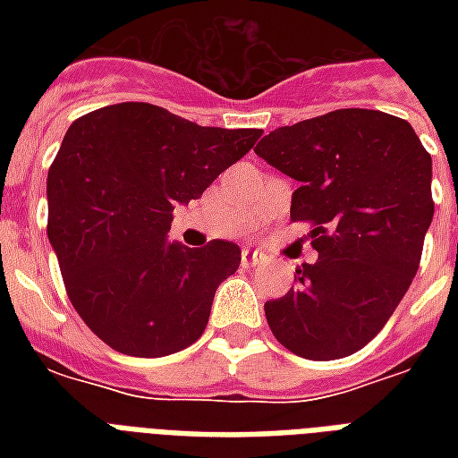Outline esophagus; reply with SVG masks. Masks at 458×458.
Returning a JSON list of instances; mask_svg holds the SVG:
<instances>
[{
  "instance_id": "esophagus-1",
  "label": "esophagus",
  "mask_w": 458,
  "mask_h": 458,
  "mask_svg": "<svg viewBox=\"0 0 458 458\" xmlns=\"http://www.w3.org/2000/svg\"><path fill=\"white\" fill-rule=\"evenodd\" d=\"M264 254H259L257 250H250V247H244L242 250V264L244 266H259L264 261Z\"/></svg>"
}]
</instances>
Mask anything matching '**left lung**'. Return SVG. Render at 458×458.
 Instances as JSON below:
<instances>
[{"label": "left lung", "mask_w": 458, "mask_h": 458, "mask_svg": "<svg viewBox=\"0 0 458 458\" xmlns=\"http://www.w3.org/2000/svg\"><path fill=\"white\" fill-rule=\"evenodd\" d=\"M300 180L290 218L311 225L316 264L266 301L276 340L311 361L366 347L419 271L435 214L433 158L404 118L337 109L285 125L254 149Z\"/></svg>", "instance_id": "obj_1"}]
</instances>
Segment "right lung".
<instances>
[{"instance_id": "right-lung-1", "label": "right lung", "mask_w": 458, "mask_h": 458, "mask_svg": "<svg viewBox=\"0 0 458 458\" xmlns=\"http://www.w3.org/2000/svg\"><path fill=\"white\" fill-rule=\"evenodd\" d=\"M261 138L204 128L145 102L71 123L47 175V235L68 300L92 333L128 356L175 354L204 333L240 247L165 242L173 208L199 199Z\"/></svg>"}]
</instances>
